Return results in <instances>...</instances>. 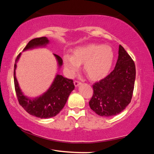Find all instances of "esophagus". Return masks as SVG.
<instances>
[{
	"label": "esophagus",
	"instance_id": "1",
	"mask_svg": "<svg viewBox=\"0 0 154 154\" xmlns=\"http://www.w3.org/2000/svg\"><path fill=\"white\" fill-rule=\"evenodd\" d=\"M74 84H75V86L77 88V87L79 86V85H81V83L79 82H78V81H75Z\"/></svg>",
	"mask_w": 154,
	"mask_h": 154
}]
</instances>
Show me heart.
<instances>
[{"label":"heart","instance_id":"heart-1","mask_svg":"<svg viewBox=\"0 0 154 154\" xmlns=\"http://www.w3.org/2000/svg\"><path fill=\"white\" fill-rule=\"evenodd\" d=\"M65 72L73 77L83 64V71L90 79L98 81L107 76L113 66L114 52L109 45L90 43L77 46L62 56Z\"/></svg>","mask_w":154,"mask_h":154}]
</instances>
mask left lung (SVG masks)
<instances>
[{
	"mask_svg": "<svg viewBox=\"0 0 154 154\" xmlns=\"http://www.w3.org/2000/svg\"><path fill=\"white\" fill-rule=\"evenodd\" d=\"M136 69L134 62L119 46L116 67L108 76L93 85L90 107L100 116H116L129 105L133 93Z\"/></svg>",
	"mask_w": 154,
	"mask_h": 154,
	"instance_id": "1",
	"label": "left lung"
}]
</instances>
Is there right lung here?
I'll return each mask as SVG.
<instances>
[{"instance_id": "right-lung-1", "label": "right lung", "mask_w": 154, "mask_h": 154, "mask_svg": "<svg viewBox=\"0 0 154 154\" xmlns=\"http://www.w3.org/2000/svg\"><path fill=\"white\" fill-rule=\"evenodd\" d=\"M49 43V40L45 36L34 38L29 41L23 51L36 48H46ZM21 55L22 53L17 56L15 60L14 73L15 89L19 103L28 113L33 116L41 119L53 118L63 109L69 95L75 89L73 81L65 78L60 75L59 72H57L53 82L47 91L36 97H28L21 90L15 73L17 63L19 61ZM54 56L57 61L59 71L63 64V62L59 56L54 54Z\"/></svg>"}]
</instances>
